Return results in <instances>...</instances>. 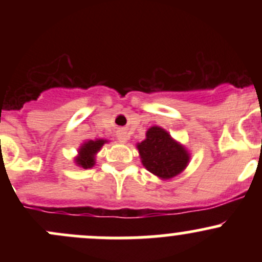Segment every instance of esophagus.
<instances>
[{
	"instance_id": "obj_1",
	"label": "esophagus",
	"mask_w": 262,
	"mask_h": 262,
	"mask_svg": "<svg viewBox=\"0 0 262 262\" xmlns=\"http://www.w3.org/2000/svg\"><path fill=\"white\" fill-rule=\"evenodd\" d=\"M116 138H118V141L120 143H126L128 142V134L123 130H119L118 134H116Z\"/></svg>"
}]
</instances>
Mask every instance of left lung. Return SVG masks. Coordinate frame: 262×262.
<instances>
[{"instance_id":"8db88e82","label":"left lung","mask_w":262,"mask_h":262,"mask_svg":"<svg viewBox=\"0 0 262 262\" xmlns=\"http://www.w3.org/2000/svg\"><path fill=\"white\" fill-rule=\"evenodd\" d=\"M142 165L161 180H168L180 175L190 162L189 150L173 139L166 129L150 126L146 139L137 143Z\"/></svg>"}]
</instances>
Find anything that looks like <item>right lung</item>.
<instances>
[{
    "mask_svg": "<svg viewBox=\"0 0 262 262\" xmlns=\"http://www.w3.org/2000/svg\"><path fill=\"white\" fill-rule=\"evenodd\" d=\"M107 139H89V141L83 142L80 147H78L77 156L75 157V163L78 167L82 168H91L94 167L96 163V155L100 152L102 146L107 143Z\"/></svg>",
    "mask_w": 262,
    "mask_h": 262,
    "instance_id": "1",
    "label": "right lung"
}]
</instances>
